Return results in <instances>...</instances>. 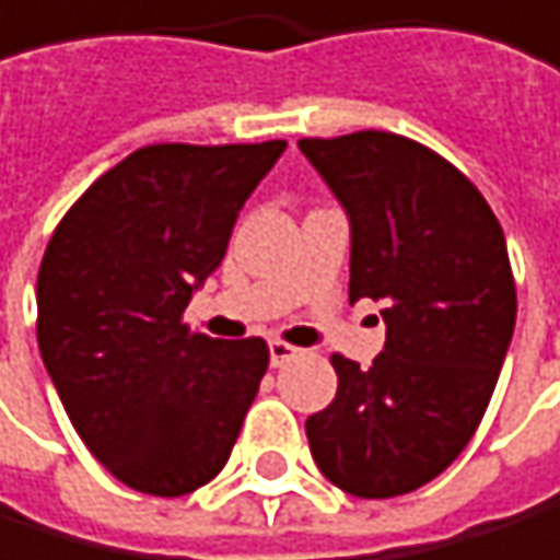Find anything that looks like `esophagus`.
<instances>
[{"label": "esophagus", "mask_w": 560, "mask_h": 560, "mask_svg": "<svg viewBox=\"0 0 560 560\" xmlns=\"http://www.w3.org/2000/svg\"><path fill=\"white\" fill-rule=\"evenodd\" d=\"M298 352H301V349L287 346V341H270V365H283V362L294 359Z\"/></svg>", "instance_id": "1"}]
</instances>
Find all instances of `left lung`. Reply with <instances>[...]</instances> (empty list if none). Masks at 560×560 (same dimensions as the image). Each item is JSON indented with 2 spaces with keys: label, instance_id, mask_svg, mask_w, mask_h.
I'll list each match as a JSON object with an SVG mask.
<instances>
[{
  "label": "left lung",
  "instance_id": "left-lung-1",
  "mask_svg": "<svg viewBox=\"0 0 560 560\" xmlns=\"http://www.w3.org/2000/svg\"><path fill=\"white\" fill-rule=\"evenodd\" d=\"M349 219V301L383 311L370 370L335 355V400L307 417L328 482L359 500L421 489L448 468L497 389L516 287L497 214L448 160L397 132L301 139Z\"/></svg>",
  "mask_w": 560,
  "mask_h": 560
}]
</instances>
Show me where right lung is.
<instances>
[{"label":"right lung","instance_id":"add662e5","mask_svg":"<svg viewBox=\"0 0 560 560\" xmlns=\"http://www.w3.org/2000/svg\"><path fill=\"white\" fill-rule=\"evenodd\" d=\"M283 150V139L136 150L84 190L44 253V365L88 452L129 489L184 497L232 455L270 349L190 335L180 314Z\"/></svg>","mask_w":560,"mask_h":560}]
</instances>
